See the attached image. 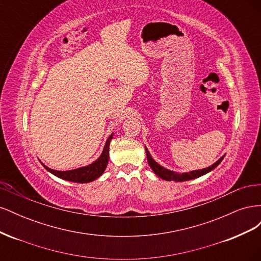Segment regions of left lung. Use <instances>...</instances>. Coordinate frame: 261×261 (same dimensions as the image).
Wrapping results in <instances>:
<instances>
[{"mask_svg": "<svg viewBox=\"0 0 261 261\" xmlns=\"http://www.w3.org/2000/svg\"><path fill=\"white\" fill-rule=\"evenodd\" d=\"M146 153H147V160H148V163L150 165V168L152 169V171L155 173L158 176L161 177L162 179H165V180H175V181H184V180L194 179V178H197V177L207 174L208 172L212 171L213 169H216L218 165L221 163V161L223 160V158H224V155L221 156L220 159L215 164H212L211 167L206 168V169L196 170V171H192V172H188V173H176V172L170 171L168 169H164V168L161 167V165L158 164L152 159L151 155H150L147 148H146Z\"/></svg>", "mask_w": 261, "mask_h": 261, "instance_id": "1", "label": "left lung"}]
</instances>
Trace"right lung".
<instances>
[{
    "mask_svg": "<svg viewBox=\"0 0 261 261\" xmlns=\"http://www.w3.org/2000/svg\"><path fill=\"white\" fill-rule=\"evenodd\" d=\"M112 137H113V134H111L110 137L108 138L101 155L93 163L87 165V167L72 170V171H55V170L46 168L44 164L42 165L50 173H52V174L62 179L74 181V183H89V181H92L96 178H98L102 173L105 172L109 161L110 143H111Z\"/></svg>",
    "mask_w": 261,
    "mask_h": 261,
    "instance_id": "obj_1",
    "label": "right lung"
}]
</instances>
